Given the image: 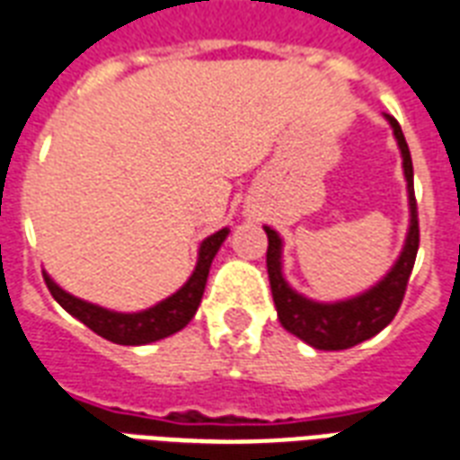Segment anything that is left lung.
Returning a JSON list of instances; mask_svg holds the SVG:
<instances>
[{
    "label": "left lung",
    "instance_id": "1",
    "mask_svg": "<svg viewBox=\"0 0 460 460\" xmlns=\"http://www.w3.org/2000/svg\"><path fill=\"white\" fill-rule=\"evenodd\" d=\"M385 118L391 122L398 146H401L402 168H405V178H408L410 231L398 262L374 289L357 296V299L340 301V304H315L311 299H304L296 292H292L285 282L282 262H279L282 241L275 231L265 226V234H268V255L265 258H268L270 289H272V299H275L277 318H279L285 331H289L315 349H347V347H355L364 340L374 338L376 332L384 331L385 325L394 321L402 304V296H405V289H408L410 272H412L417 248H420V219H417L415 185H412V159H410L408 142H405V135H402L398 120L394 115H385Z\"/></svg>",
    "mask_w": 460,
    "mask_h": 460
}]
</instances>
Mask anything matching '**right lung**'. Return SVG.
<instances>
[{"label":"right lung","mask_w":460,"mask_h":460,"mask_svg":"<svg viewBox=\"0 0 460 460\" xmlns=\"http://www.w3.org/2000/svg\"><path fill=\"white\" fill-rule=\"evenodd\" d=\"M226 234L229 231L222 229L205 238L202 245H199L198 268H195L190 279L173 296H168L166 301H161V304H156L154 308H146V311H139V314H115V311H105L101 306L86 304V301L76 299L72 294L62 292L48 275H43L45 285H48V289H50L59 306L69 311L75 318H79L86 328H91L101 338L111 340L115 345L156 342V340H164L168 335H173V332L183 331L185 325L192 321V315H195L199 301H202L209 265L215 261L217 251L224 243Z\"/></svg>","instance_id":"1"}]
</instances>
